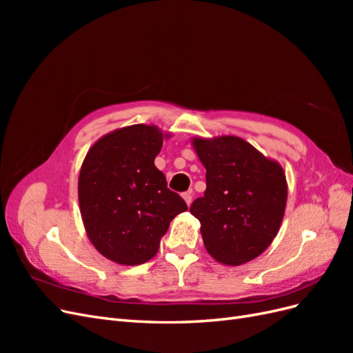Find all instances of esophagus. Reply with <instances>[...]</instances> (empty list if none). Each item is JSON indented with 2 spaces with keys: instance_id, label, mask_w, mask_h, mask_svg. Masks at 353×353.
Instances as JSON below:
<instances>
[{
  "instance_id": "obj_1",
  "label": "esophagus",
  "mask_w": 353,
  "mask_h": 353,
  "mask_svg": "<svg viewBox=\"0 0 353 353\" xmlns=\"http://www.w3.org/2000/svg\"><path fill=\"white\" fill-rule=\"evenodd\" d=\"M183 199L185 200V203H187V205L190 206V205H191V201H193V191H191V190L185 191V193L183 194Z\"/></svg>"
}]
</instances>
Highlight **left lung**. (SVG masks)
I'll return each instance as SVG.
<instances>
[{
    "mask_svg": "<svg viewBox=\"0 0 353 353\" xmlns=\"http://www.w3.org/2000/svg\"><path fill=\"white\" fill-rule=\"evenodd\" d=\"M194 152L206 169L205 196L193 201L208 253L239 266L262 254L284 218L287 179L283 166L240 137H194Z\"/></svg>",
    "mask_w": 353,
    "mask_h": 353,
    "instance_id": "8db88e82",
    "label": "left lung"
}]
</instances>
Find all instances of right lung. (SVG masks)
<instances>
[{
  "mask_svg": "<svg viewBox=\"0 0 353 353\" xmlns=\"http://www.w3.org/2000/svg\"><path fill=\"white\" fill-rule=\"evenodd\" d=\"M169 132L156 125H131L95 141L78 178L85 231L104 258L141 265L159 250L169 223L187 210L185 201L154 166Z\"/></svg>",
  "mask_w": 353,
  "mask_h": 353,
  "instance_id": "add662e5",
  "label": "right lung"
}]
</instances>
